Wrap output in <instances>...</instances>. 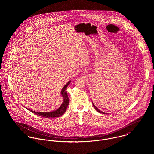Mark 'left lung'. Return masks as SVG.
Returning a JSON list of instances; mask_svg holds the SVG:
<instances>
[{
  "instance_id": "left-lung-1",
  "label": "left lung",
  "mask_w": 154,
  "mask_h": 154,
  "mask_svg": "<svg viewBox=\"0 0 154 154\" xmlns=\"http://www.w3.org/2000/svg\"><path fill=\"white\" fill-rule=\"evenodd\" d=\"M92 104H93V106H94V108H95V109L97 110V111H98V112H101V113H103V114H105V112H103V111H100V110H98L97 108V107L92 103Z\"/></svg>"
}]
</instances>
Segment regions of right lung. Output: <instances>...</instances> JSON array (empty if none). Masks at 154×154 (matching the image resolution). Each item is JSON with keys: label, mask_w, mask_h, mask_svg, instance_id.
Segmentation results:
<instances>
[{"label": "right lung", "mask_w": 154, "mask_h": 154, "mask_svg": "<svg viewBox=\"0 0 154 154\" xmlns=\"http://www.w3.org/2000/svg\"><path fill=\"white\" fill-rule=\"evenodd\" d=\"M70 82V81H69L62 89L61 94L63 98V102L62 106L57 110L54 111H51V112H37V111H32L28 109V110H29L32 113H34L40 116L44 117L45 118H53V117H58L61 116L65 112L69 104V98L67 94L66 88L69 85Z\"/></svg>", "instance_id": "1"}]
</instances>
